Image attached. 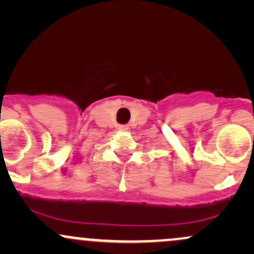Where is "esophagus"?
Listing matches in <instances>:
<instances>
[{"label": "esophagus", "mask_w": 254, "mask_h": 254, "mask_svg": "<svg viewBox=\"0 0 254 254\" xmlns=\"http://www.w3.org/2000/svg\"><path fill=\"white\" fill-rule=\"evenodd\" d=\"M119 129H121V130H127V125H119Z\"/></svg>", "instance_id": "1"}]
</instances>
